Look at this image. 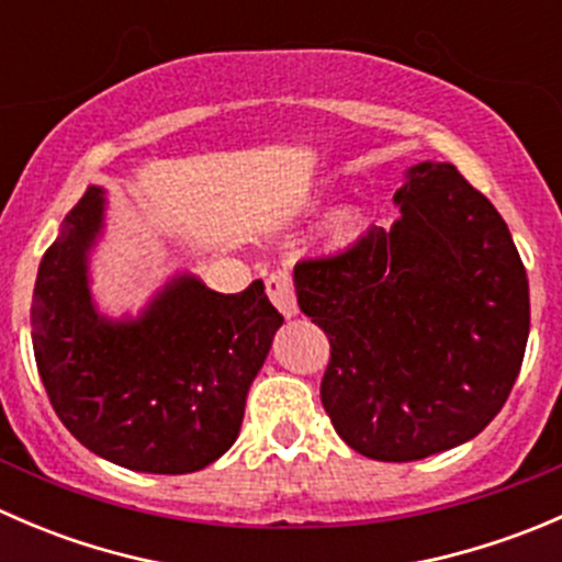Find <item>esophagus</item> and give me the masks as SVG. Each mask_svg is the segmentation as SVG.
Masks as SVG:
<instances>
[{
  "instance_id": "34e87169",
  "label": "esophagus",
  "mask_w": 562,
  "mask_h": 562,
  "mask_svg": "<svg viewBox=\"0 0 562 562\" xmlns=\"http://www.w3.org/2000/svg\"><path fill=\"white\" fill-rule=\"evenodd\" d=\"M266 293L274 302V307L280 310L285 317H293L299 313L296 302V285H293V277L288 269H277L266 277Z\"/></svg>"
}]
</instances>
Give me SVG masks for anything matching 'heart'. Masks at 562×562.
Instances as JSON below:
<instances>
[{"instance_id":"1","label":"heart","mask_w":562,"mask_h":562,"mask_svg":"<svg viewBox=\"0 0 562 562\" xmlns=\"http://www.w3.org/2000/svg\"><path fill=\"white\" fill-rule=\"evenodd\" d=\"M361 228H364V217H361L359 209L348 206V209H339L328 217L326 228H323V236H326V245L339 249V247H348L359 239Z\"/></svg>"}]
</instances>
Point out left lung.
Returning a JSON list of instances; mask_svg holds the SVG:
<instances>
[{
	"label": "left lung",
	"mask_w": 562,
	"mask_h": 562,
	"mask_svg": "<svg viewBox=\"0 0 562 562\" xmlns=\"http://www.w3.org/2000/svg\"><path fill=\"white\" fill-rule=\"evenodd\" d=\"M402 220L296 263L304 315L328 334L321 402L339 438L413 462L475 438L525 359L530 296L497 209L449 162L396 190Z\"/></svg>",
	"instance_id": "left-lung-1"
}]
</instances>
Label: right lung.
Masks as SVG:
<instances>
[{
    "instance_id": "right-lung-1",
    "label": "right lung",
    "mask_w": 562,
    "mask_h": 562,
    "mask_svg": "<svg viewBox=\"0 0 562 562\" xmlns=\"http://www.w3.org/2000/svg\"><path fill=\"white\" fill-rule=\"evenodd\" d=\"M100 223V187H89L40 260L37 372L59 422L89 451L140 473H195L234 446L282 315L260 280L217 293L181 277L140 321H103L87 285Z\"/></svg>"
}]
</instances>
